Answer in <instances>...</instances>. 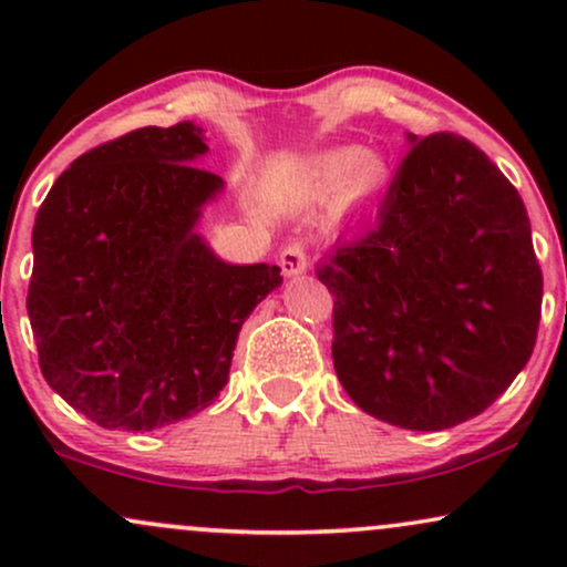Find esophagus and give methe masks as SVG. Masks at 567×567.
Returning a JSON list of instances; mask_svg holds the SVG:
<instances>
[{"label":"esophagus","instance_id":"obj_1","mask_svg":"<svg viewBox=\"0 0 567 567\" xmlns=\"http://www.w3.org/2000/svg\"><path fill=\"white\" fill-rule=\"evenodd\" d=\"M279 266H282L285 277H296L303 275L309 269V256H306V247L298 239H292L279 250Z\"/></svg>","mask_w":567,"mask_h":567}]
</instances>
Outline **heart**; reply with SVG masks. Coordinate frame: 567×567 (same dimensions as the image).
I'll use <instances>...</instances> for the list:
<instances>
[{"instance_id": "heart-1", "label": "heart", "mask_w": 567, "mask_h": 567, "mask_svg": "<svg viewBox=\"0 0 567 567\" xmlns=\"http://www.w3.org/2000/svg\"><path fill=\"white\" fill-rule=\"evenodd\" d=\"M351 176V188L357 194H368L379 188L386 178V165L381 157H362L360 148H341L328 154L315 171V186L320 194H338Z\"/></svg>"}]
</instances>
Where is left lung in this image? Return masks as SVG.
<instances>
[{"label": "left lung", "mask_w": 567, "mask_h": 567, "mask_svg": "<svg viewBox=\"0 0 567 567\" xmlns=\"http://www.w3.org/2000/svg\"><path fill=\"white\" fill-rule=\"evenodd\" d=\"M317 277L333 296V365L392 426L474 419L536 347L544 277L517 188L455 133L408 152L379 218L338 239Z\"/></svg>", "instance_id": "obj_1"}]
</instances>
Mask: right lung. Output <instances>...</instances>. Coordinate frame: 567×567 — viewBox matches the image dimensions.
<instances>
[{
  "mask_svg": "<svg viewBox=\"0 0 567 567\" xmlns=\"http://www.w3.org/2000/svg\"><path fill=\"white\" fill-rule=\"evenodd\" d=\"M192 122L138 127L71 162L34 220L29 309L44 381L103 429L152 432L216 400L237 336L282 282L194 234L224 181Z\"/></svg>",
  "mask_w": 567,
  "mask_h": 567,
  "instance_id": "right-lung-1",
  "label": "right lung"
}]
</instances>
